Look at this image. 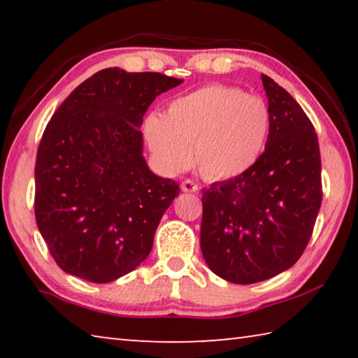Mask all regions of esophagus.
<instances>
[{"label":"esophagus","instance_id":"obj_1","mask_svg":"<svg viewBox=\"0 0 358 358\" xmlns=\"http://www.w3.org/2000/svg\"><path fill=\"white\" fill-rule=\"evenodd\" d=\"M181 189H183L185 192H197L199 185L194 183L192 180H185V181H181Z\"/></svg>","mask_w":358,"mask_h":358}]
</instances>
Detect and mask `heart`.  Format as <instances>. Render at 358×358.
Segmentation results:
<instances>
[{
  "instance_id": "b5f03b06",
  "label": "heart",
  "mask_w": 358,
  "mask_h": 358,
  "mask_svg": "<svg viewBox=\"0 0 358 358\" xmlns=\"http://www.w3.org/2000/svg\"><path fill=\"white\" fill-rule=\"evenodd\" d=\"M143 131L166 171H183L194 155L203 177L226 180L246 172L257 161L270 131V112L256 96L208 85L173 99L164 117L150 115Z\"/></svg>"
}]
</instances>
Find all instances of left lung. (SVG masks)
<instances>
[{
    "mask_svg": "<svg viewBox=\"0 0 358 358\" xmlns=\"http://www.w3.org/2000/svg\"><path fill=\"white\" fill-rule=\"evenodd\" d=\"M270 131L246 172L202 191L201 248L210 270L254 284L292 266L306 250L322 203L317 134L299 102L262 74Z\"/></svg>",
    "mask_w": 358,
    "mask_h": 358,
    "instance_id": "left-lung-1",
    "label": "left lung"
}]
</instances>
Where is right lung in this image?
I'll return each instance as SVG.
<instances>
[{"label": "right lung", "instance_id": "obj_1", "mask_svg": "<svg viewBox=\"0 0 358 358\" xmlns=\"http://www.w3.org/2000/svg\"><path fill=\"white\" fill-rule=\"evenodd\" d=\"M181 83L159 72H96L57 108L36 156L34 215L66 273L110 282L141 265L177 181L150 171L141 124L156 96Z\"/></svg>", "mask_w": 358, "mask_h": 358}]
</instances>
